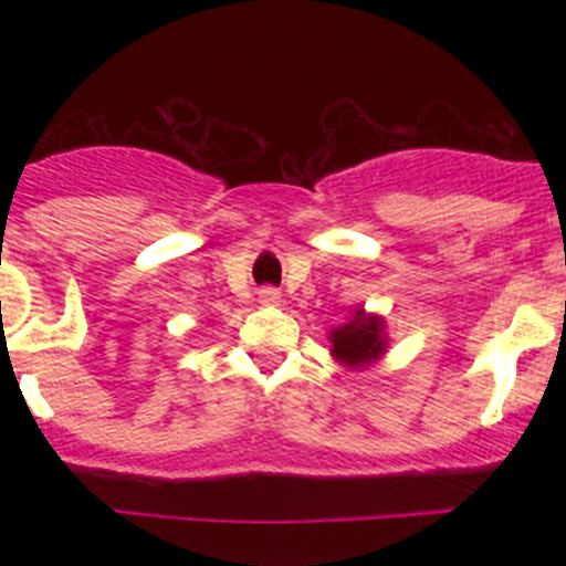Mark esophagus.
Segmentation results:
<instances>
[{"label":"esophagus","mask_w":566,"mask_h":566,"mask_svg":"<svg viewBox=\"0 0 566 566\" xmlns=\"http://www.w3.org/2000/svg\"><path fill=\"white\" fill-rule=\"evenodd\" d=\"M256 298H260L262 306H279V304H282V295H279V290H273V287L260 290V295H256Z\"/></svg>","instance_id":"34e87169"}]
</instances>
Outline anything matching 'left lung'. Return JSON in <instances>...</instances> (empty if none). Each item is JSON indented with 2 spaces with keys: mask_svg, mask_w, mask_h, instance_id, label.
I'll use <instances>...</instances> for the list:
<instances>
[{
  "mask_svg": "<svg viewBox=\"0 0 566 566\" xmlns=\"http://www.w3.org/2000/svg\"><path fill=\"white\" fill-rule=\"evenodd\" d=\"M331 356L347 373H364L389 353V331L384 315L356 310L350 319L328 331Z\"/></svg>",
  "mask_w": 566,
  "mask_h": 566,
  "instance_id": "1",
  "label": "left lung"
}]
</instances>
